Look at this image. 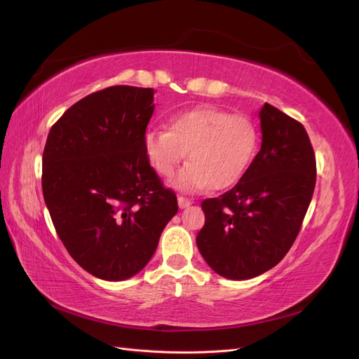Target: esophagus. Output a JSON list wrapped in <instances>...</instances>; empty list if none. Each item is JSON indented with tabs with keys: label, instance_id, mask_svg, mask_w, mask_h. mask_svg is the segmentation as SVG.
Here are the masks:
<instances>
[{
	"label": "esophagus",
	"instance_id": "esophagus-1",
	"mask_svg": "<svg viewBox=\"0 0 359 359\" xmlns=\"http://www.w3.org/2000/svg\"><path fill=\"white\" fill-rule=\"evenodd\" d=\"M178 205H180V208H187V206L191 205V199L180 196V198H178Z\"/></svg>",
	"mask_w": 359,
	"mask_h": 359
}]
</instances>
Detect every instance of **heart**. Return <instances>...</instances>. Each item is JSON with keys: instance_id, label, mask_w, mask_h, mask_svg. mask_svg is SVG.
I'll return each mask as SVG.
<instances>
[{"instance_id": "obj_1", "label": "heart", "mask_w": 359, "mask_h": 359, "mask_svg": "<svg viewBox=\"0 0 359 359\" xmlns=\"http://www.w3.org/2000/svg\"><path fill=\"white\" fill-rule=\"evenodd\" d=\"M169 130L153 128L144 137L145 154L158 175L172 177L189 153V163L173 180L182 191L226 189L240 181L259 140L253 118L215 106H198L170 115Z\"/></svg>"}]
</instances>
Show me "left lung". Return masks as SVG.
<instances>
[{
	"instance_id": "left-lung-1",
	"label": "left lung",
	"mask_w": 359,
	"mask_h": 359,
	"mask_svg": "<svg viewBox=\"0 0 359 359\" xmlns=\"http://www.w3.org/2000/svg\"><path fill=\"white\" fill-rule=\"evenodd\" d=\"M262 145L244 177L205 199L201 255L217 274L253 278L274 268L295 243L316 186V157L304 126L265 103Z\"/></svg>"
}]
</instances>
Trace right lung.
Listing matches in <instances>:
<instances>
[{
  "label": "right lung",
  "mask_w": 359,
  "mask_h": 359,
  "mask_svg": "<svg viewBox=\"0 0 359 359\" xmlns=\"http://www.w3.org/2000/svg\"><path fill=\"white\" fill-rule=\"evenodd\" d=\"M154 90L116 85L83 97L52 126L41 189L69 255L97 278L133 277L178 211L144 149Z\"/></svg>",
  "instance_id": "1"
}]
</instances>
